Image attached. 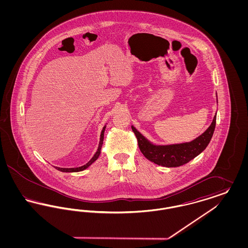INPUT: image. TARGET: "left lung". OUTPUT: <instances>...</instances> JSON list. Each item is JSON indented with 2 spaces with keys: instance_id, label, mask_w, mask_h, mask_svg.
<instances>
[{
  "instance_id": "1",
  "label": "left lung",
  "mask_w": 248,
  "mask_h": 248,
  "mask_svg": "<svg viewBox=\"0 0 248 248\" xmlns=\"http://www.w3.org/2000/svg\"><path fill=\"white\" fill-rule=\"evenodd\" d=\"M216 120L217 115L214 116L211 125L194 140L168 146H155L148 141L134 126H132V130L138 140L140 152L148 160L165 167H177L189 163L207 147L215 131Z\"/></svg>"
}]
</instances>
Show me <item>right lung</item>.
<instances>
[{"mask_svg": "<svg viewBox=\"0 0 248 248\" xmlns=\"http://www.w3.org/2000/svg\"><path fill=\"white\" fill-rule=\"evenodd\" d=\"M106 128V125L103 127V130L101 132V135H100V141H99V145H98V149L96 151V153L94 154L93 158L86 164V165H83L81 167H77V168H59V167H56L58 170L61 171V172H79V171H83L84 169H86L89 165H92L94 163V161L98 158L100 152H101V147H102V144H103V140H104V131Z\"/></svg>", "mask_w": 248, "mask_h": 248, "instance_id": "add662e5", "label": "right lung"}]
</instances>
